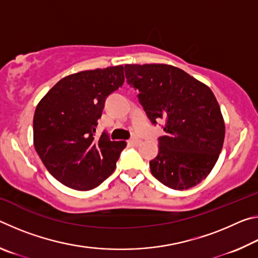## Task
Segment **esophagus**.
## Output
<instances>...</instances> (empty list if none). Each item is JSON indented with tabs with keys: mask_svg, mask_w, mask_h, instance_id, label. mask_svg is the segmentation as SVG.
Here are the masks:
<instances>
[{
	"mask_svg": "<svg viewBox=\"0 0 258 258\" xmlns=\"http://www.w3.org/2000/svg\"><path fill=\"white\" fill-rule=\"evenodd\" d=\"M127 142H128V145H130V146H132V147H138V146L140 145V143H141V140L133 138V139H130Z\"/></svg>",
	"mask_w": 258,
	"mask_h": 258,
	"instance_id": "obj_1",
	"label": "esophagus"
}]
</instances>
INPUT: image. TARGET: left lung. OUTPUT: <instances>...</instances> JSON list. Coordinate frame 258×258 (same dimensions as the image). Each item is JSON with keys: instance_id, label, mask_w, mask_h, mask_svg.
<instances>
[{"instance_id": "left-lung-1", "label": "left lung", "mask_w": 258, "mask_h": 258, "mask_svg": "<svg viewBox=\"0 0 258 258\" xmlns=\"http://www.w3.org/2000/svg\"><path fill=\"white\" fill-rule=\"evenodd\" d=\"M124 69L151 123L166 120L159 152L150 160L151 174L174 190L197 185L215 166L224 142V119L215 95L171 64H125Z\"/></svg>"}]
</instances>
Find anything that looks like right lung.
<instances>
[{
    "mask_svg": "<svg viewBox=\"0 0 258 258\" xmlns=\"http://www.w3.org/2000/svg\"><path fill=\"white\" fill-rule=\"evenodd\" d=\"M124 67L84 71L63 77L38 102L34 146L52 176L72 189L97 187L111 175L125 141L95 138L107 97L124 84Z\"/></svg>",
    "mask_w": 258,
    "mask_h": 258,
    "instance_id": "right-lung-1",
    "label": "right lung"
}]
</instances>
